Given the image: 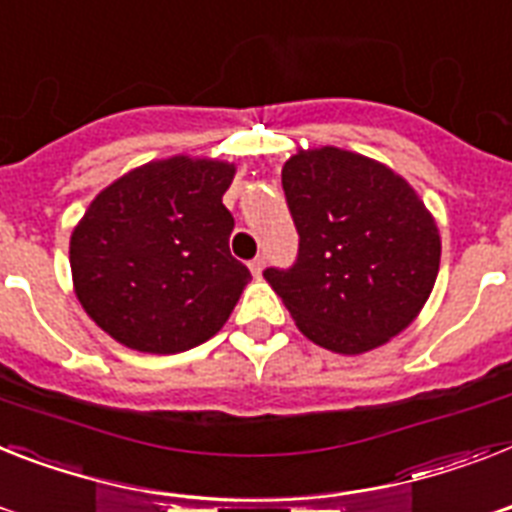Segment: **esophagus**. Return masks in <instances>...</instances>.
Instances as JSON below:
<instances>
[{"mask_svg":"<svg viewBox=\"0 0 512 512\" xmlns=\"http://www.w3.org/2000/svg\"><path fill=\"white\" fill-rule=\"evenodd\" d=\"M249 270H252V276L260 278L263 276V270H265V257H255L252 263H249Z\"/></svg>","mask_w":512,"mask_h":512,"instance_id":"34e87169","label":"esophagus"}]
</instances>
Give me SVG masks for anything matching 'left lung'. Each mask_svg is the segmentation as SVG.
I'll use <instances>...</instances> for the list:
<instances>
[{"instance_id":"8db88e82","label":"left lung","mask_w":512,"mask_h":512,"mask_svg":"<svg viewBox=\"0 0 512 512\" xmlns=\"http://www.w3.org/2000/svg\"><path fill=\"white\" fill-rule=\"evenodd\" d=\"M281 184L299 234L294 268L263 273L302 334L363 355L405 331L439 273L434 215L400 173L350 149H297Z\"/></svg>"}]
</instances>
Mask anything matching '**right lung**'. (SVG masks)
Here are the masks:
<instances>
[{
  "label": "right lung",
  "mask_w": 512,
  "mask_h": 512,
  "mask_svg": "<svg viewBox=\"0 0 512 512\" xmlns=\"http://www.w3.org/2000/svg\"><path fill=\"white\" fill-rule=\"evenodd\" d=\"M234 162L176 155L128 170L70 234L73 289L128 350L176 355L215 336L249 284L223 194Z\"/></svg>",
  "instance_id": "1"
}]
</instances>
